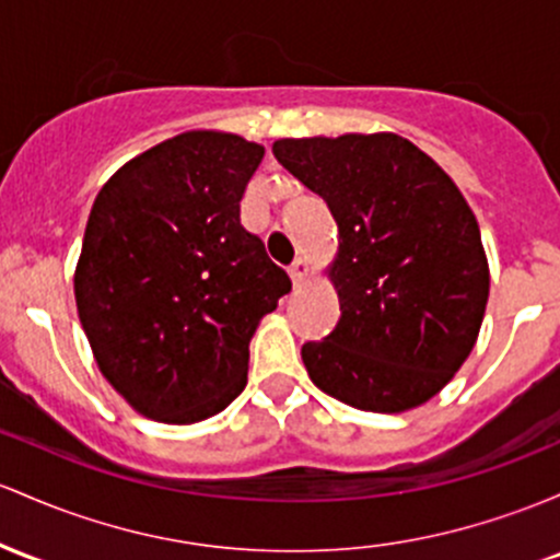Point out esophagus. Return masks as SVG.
<instances>
[{"label":"esophagus","instance_id":"1","mask_svg":"<svg viewBox=\"0 0 560 560\" xmlns=\"http://www.w3.org/2000/svg\"><path fill=\"white\" fill-rule=\"evenodd\" d=\"M290 276H292V284L300 287L305 279H308V260L305 257H298V260L290 266Z\"/></svg>","mask_w":560,"mask_h":560}]
</instances>
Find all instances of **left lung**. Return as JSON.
Wrapping results in <instances>:
<instances>
[{
    "instance_id": "8db88e82",
    "label": "left lung",
    "mask_w": 560,
    "mask_h": 560,
    "mask_svg": "<svg viewBox=\"0 0 560 560\" xmlns=\"http://www.w3.org/2000/svg\"><path fill=\"white\" fill-rule=\"evenodd\" d=\"M273 156L329 205L340 322L305 342L313 385L353 409L398 415L465 364L489 300L478 220L425 151L396 132L281 138Z\"/></svg>"
}]
</instances>
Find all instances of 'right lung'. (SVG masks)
Segmentation results:
<instances>
[{"label":"right lung","instance_id":"right-lung-1","mask_svg":"<svg viewBox=\"0 0 560 560\" xmlns=\"http://www.w3.org/2000/svg\"><path fill=\"white\" fill-rule=\"evenodd\" d=\"M260 143L180 132L130 159L95 196L73 273L97 370L135 411L190 425L247 385L249 340L292 290L242 225Z\"/></svg>","mask_w":560,"mask_h":560}]
</instances>
